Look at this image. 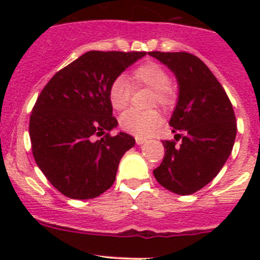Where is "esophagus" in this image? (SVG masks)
Wrapping results in <instances>:
<instances>
[{"mask_svg":"<svg viewBox=\"0 0 260 260\" xmlns=\"http://www.w3.org/2000/svg\"><path fill=\"white\" fill-rule=\"evenodd\" d=\"M146 138H142V137H136V143L137 145H143V143L146 142Z\"/></svg>","mask_w":260,"mask_h":260,"instance_id":"esophagus-1","label":"esophagus"}]
</instances>
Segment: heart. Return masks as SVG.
I'll use <instances>...</instances> for the list:
<instances>
[{
  "mask_svg": "<svg viewBox=\"0 0 260 260\" xmlns=\"http://www.w3.org/2000/svg\"><path fill=\"white\" fill-rule=\"evenodd\" d=\"M129 82L123 77H118L112 81L108 89V99L112 108L115 111H123L128 107L132 95L133 88L146 86L153 90L152 104L171 108L176 102V91L171 85V79L167 70L161 64L154 61H146L138 65L131 73ZM162 123L161 114L157 111L140 112L131 109L123 113L119 118V124L125 132L137 137H146L151 135Z\"/></svg>",
  "mask_w": 260,
  "mask_h": 260,
  "instance_id": "heart-1",
  "label": "heart"
}]
</instances>
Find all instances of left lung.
I'll use <instances>...</instances> for the list:
<instances>
[{
	"mask_svg": "<svg viewBox=\"0 0 260 260\" xmlns=\"http://www.w3.org/2000/svg\"><path fill=\"white\" fill-rule=\"evenodd\" d=\"M148 54L172 70L179 83V101L170 119L175 141H162L165 157L153 175L167 190L191 195L214 180L232 153L237 136L234 109L221 84L198 56L183 51Z\"/></svg>",
	"mask_w": 260,
	"mask_h": 260,
	"instance_id": "left-lung-1",
	"label": "left lung"
}]
</instances>
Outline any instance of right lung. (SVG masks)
I'll return each instance as SVG.
<instances>
[{"label": "right lung", "instance_id": "right-lung-1", "mask_svg": "<svg viewBox=\"0 0 260 260\" xmlns=\"http://www.w3.org/2000/svg\"><path fill=\"white\" fill-rule=\"evenodd\" d=\"M145 55L88 51L59 70L41 90L30 115L31 148L43 174L62 195L86 200L113 185L120 158L136 141L124 132L109 135L118 122L108 89Z\"/></svg>", "mask_w": 260, "mask_h": 260}]
</instances>
